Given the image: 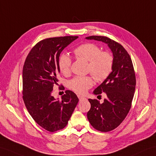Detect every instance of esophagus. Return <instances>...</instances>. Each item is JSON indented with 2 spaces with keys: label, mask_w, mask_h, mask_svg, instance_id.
Here are the masks:
<instances>
[{
  "label": "esophagus",
  "mask_w": 156,
  "mask_h": 156,
  "mask_svg": "<svg viewBox=\"0 0 156 156\" xmlns=\"http://www.w3.org/2000/svg\"><path fill=\"white\" fill-rule=\"evenodd\" d=\"M78 98H79L80 101H82V100H86V99L85 97L82 96H80V95H78Z\"/></svg>",
  "instance_id": "obj_1"
}]
</instances>
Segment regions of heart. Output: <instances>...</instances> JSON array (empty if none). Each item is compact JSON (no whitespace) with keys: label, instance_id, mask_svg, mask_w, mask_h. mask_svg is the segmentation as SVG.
<instances>
[{"label":"heart","instance_id":"heart-1","mask_svg":"<svg viewBox=\"0 0 156 156\" xmlns=\"http://www.w3.org/2000/svg\"><path fill=\"white\" fill-rule=\"evenodd\" d=\"M76 57L89 62L88 72L97 82L105 80L110 74L113 67V57L110 53L102 52L98 46L93 43H85L74 50ZM72 60L66 54H62L58 60L60 71L64 74L70 72ZM90 76H76L68 82V87L80 94H85L93 85Z\"/></svg>","mask_w":156,"mask_h":156}]
</instances>
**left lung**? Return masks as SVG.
Segmentation results:
<instances>
[{"instance_id": "obj_1", "label": "left lung", "mask_w": 156, "mask_h": 156, "mask_svg": "<svg viewBox=\"0 0 156 156\" xmlns=\"http://www.w3.org/2000/svg\"><path fill=\"white\" fill-rule=\"evenodd\" d=\"M86 39L105 43L113 54L112 72L93 92L98 96L105 93L107 97L103 103L96 99H88L91 108L87 113L94 128L102 132H110L121 124L131 108L136 89L133 64L124 47L112 39L101 36H91Z\"/></svg>"}]
</instances>
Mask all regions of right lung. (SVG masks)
Segmentation results:
<instances>
[{"label":"right lung","instance_id":"obj_1","mask_svg":"<svg viewBox=\"0 0 156 156\" xmlns=\"http://www.w3.org/2000/svg\"><path fill=\"white\" fill-rule=\"evenodd\" d=\"M78 37L46 38L32 48L23 70V100L32 118L47 131L63 129L78 102L76 94L66 90L62 100L52 95L60 73L58 60L62 51Z\"/></svg>","mask_w":156,"mask_h":156}]
</instances>
